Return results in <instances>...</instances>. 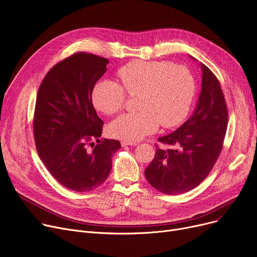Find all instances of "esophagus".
<instances>
[{
	"label": "esophagus",
	"mask_w": 257,
	"mask_h": 257,
	"mask_svg": "<svg viewBox=\"0 0 257 257\" xmlns=\"http://www.w3.org/2000/svg\"><path fill=\"white\" fill-rule=\"evenodd\" d=\"M121 144L122 146H126V145H137L138 143L137 142H132V141H121Z\"/></svg>",
	"instance_id": "obj_1"
}]
</instances>
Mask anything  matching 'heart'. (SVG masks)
Returning <instances> with one entry per match:
<instances>
[{"instance_id":"1","label":"heart","mask_w":257,"mask_h":257,"mask_svg":"<svg viewBox=\"0 0 257 257\" xmlns=\"http://www.w3.org/2000/svg\"><path fill=\"white\" fill-rule=\"evenodd\" d=\"M117 81L103 78L92 90L96 109L113 115L123 106L125 95L139 93V112L122 114L108 125L109 135L137 142L156 132L160 125L172 127L183 121L195 93V80L185 66L165 62L134 60L117 71Z\"/></svg>"}]
</instances>
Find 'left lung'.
<instances>
[{
  "mask_svg": "<svg viewBox=\"0 0 257 257\" xmlns=\"http://www.w3.org/2000/svg\"><path fill=\"white\" fill-rule=\"evenodd\" d=\"M200 66L202 90L194 112L178 130L158 138L173 149H157L144 172L150 184L165 194H181L201 184L223 148L228 124L225 97L210 69Z\"/></svg>",
  "mask_w": 257,
  "mask_h": 257,
  "instance_id": "obj_1",
  "label": "left lung"
}]
</instances>
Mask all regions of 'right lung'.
<instances>
[{
  "mask_svg": "<svg viewBox=\"0 0 257 257\" xmlns=\"http://www.w3.org/2000/svg\"><path fill=\"white\" fill-rule=\"evenodd\" d=\"M107 64L94 54H73L47 73L36 97L33 133L39 156L53 178L76 192L100 186L121 148L118 140L99 139L103 121L92 103V90Z\"/></svg>",
  "mask_w": 257,
  "mask_h": 257,
  "instance_id": "add662e5",
  "label": "right lung"
}]
</instances>
